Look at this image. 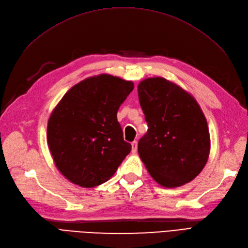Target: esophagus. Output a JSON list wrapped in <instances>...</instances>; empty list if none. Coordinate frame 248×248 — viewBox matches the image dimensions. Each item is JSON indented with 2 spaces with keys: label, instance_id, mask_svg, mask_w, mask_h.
I'll return each instance as SVG.
<instances>
[{
  "label": "esophagus",
  "instance_id": "esophagus-1",
  "mask_svg": "<svg viewBox=\"0 0 248 248\" xmlns=\"http://www.w3.org/2000/svg\"><path fill=\"white\" fill-rule=\"evenodd\" d=\"M131 147H132V153H137V151H138V141L133 140L131 142Z\"/></svg>",
  "mask_w": 248,
  "mask_h": 248
}]
</instances>
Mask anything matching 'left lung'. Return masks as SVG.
I'll use <instances>...</instances> for the list:
<instances>
[{
	"instance_id": "1",
	"label": "left lung",
	"mask_w": 248,
	"mask_h": 248,
	"mask_svg": "<svg viewBox=\"0 0 248 248\" xmlns=\"http://www.w3.org/2000/svg\"><path fill=\"white\" fill-rule=\"evenodd\" d=\"M148 131L139 140L141 161L163 187L182 186L204 169L210 152L206 118L193 97L163 78L138 86Z\"/></svg>"
}]
</instances>
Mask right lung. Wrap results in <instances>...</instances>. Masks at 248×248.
Here are the masks:
<instances>
[{
	"instance_id": "1",
	"label": "right lung",
	"mask_w": 248,
	"mask_h": 248,
	"mask_svg": "<svg viewBox=\"0 0 248 248\" xmlns=\"http://www.w3.org/2000/svg\"><path fill=\"white\" fill-rule=\"evenodd\" d=\"M132 90V81L100 74L73 86L52 110L48 148L70 182L86 188L107 182L130 153L117 112Z\"/></svg>"
}]
</instances>
